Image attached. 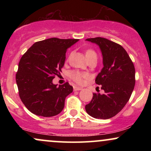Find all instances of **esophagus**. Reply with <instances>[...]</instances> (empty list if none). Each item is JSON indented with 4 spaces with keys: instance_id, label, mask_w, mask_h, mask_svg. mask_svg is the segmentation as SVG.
Wrapping results in <instances>:
<instances>
[{
    "instance_id": "1",
    "label": "esophagus",
    "mask_w": 151,
    "mask_h": 151,
    "mask_svg": "<svg viewBox=\"0 0 151 151\" xmlns=\"http://www.w3.org/2000/svg\"><path fill=\"white\" fill-rule=\"evenodd\" d=\"M81 89H82V88L81 87H79V86H74V91H79V90H81Z\"/></svg>"
}]
</instances>
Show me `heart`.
I'll use <instances>...</instances> for the list:
<instances>
[{
    "label": "heart",
    "mask_w": 151,
    "mask_h": 151,
    "mask_svg": "<svg viewBox=\"0 0 151 151\" xmlns=\"http://www.w3.org/2000/svg\"><path fill=\"white\" fill-rule=\"evenodd\" d=\"M86 58L88 59L91 57H96V54L92 50H88L86 52ZM70 77L77 84H81L83 83L84 79L89 77V74L84 73V72H79V71H72L70 73Z\"/></svg>",
    "instance_id": "heart-1"
}]
</instances>
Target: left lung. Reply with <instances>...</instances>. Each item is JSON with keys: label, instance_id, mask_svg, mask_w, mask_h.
<instances>
[{"label": "left lung", "instance_id": "8db88e82", "mask_svg": "<svg viewBox=\"0 0 151 151\" xmlns=\"http://www.w3.org/2000/svg\"><path fill=\"white\" fill-rule=\"evenodd\" d=\"M86 40L99 46L103 57L100 73L95 79L104 93H93L86 113L95 119H108L122 110L129 101L135 82V67L127 52L120 45L104 37L88 38Z\"/></svg>", "mask_w": 151, "mask_h": 151}]
</instances>
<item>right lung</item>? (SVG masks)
<instances>
[{
  "mask_svg": "<svg viewBox=\"0 0 151 151\" xmlns=\"http://www.w3.org/2000/svg\"><path fill=\"white\" fill-rule=\"evenodd\" d=\"M78 40L49 38L34 43L22 56L16 83L20 99L32 114L50 117L63 110L73 87L68 82L57 86L52 79L62 72L67 49Z\"/></svg>",
  "mask_w": 151,
  "mask_h": 151,
  "instance_id": "obj_1",
  "label": "right lung"
}]
</instances>
